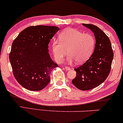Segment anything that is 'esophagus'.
Instances as JSON below:
<instances>
[{
	"label": "esophagus",
	"mask_w": 123,
	"mask_h": 123,
	"mask_svg": "<svg viewBox=\"0 0 123 123\" xmlns=\"http://www.w3.org/2000/svg\"><path fill=\"white\" fill-rule=\"evenodd\" d=\"M65 69H66V70H69V69H70L71 68H70V67H69L65 66Z\"/></svg>",
	"instance_id": "34e87169"
}]
</instances>
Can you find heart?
<instances>
[{"mask_svg":"<svg viewBox=\"0 0 123 123\" xmlns=\"http://www.w3.org/2000/svg\"><path fill=\"white\" fill-rule=\"evenodd\" d=\"M58 39L52 43L53 55L58 62H62L68 49V61L72 62L76 60L77 63H83L91 57L96 45L92 35L72 28L63 30Z\"/></svg>","mask_w":123,"mask_h":123,"instance_id":"heart-1","label":"heart"}]
</instances>
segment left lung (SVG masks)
Masks as SVG:
<instances>
[{"label":"left lung","mask_w":123,"mask_h":123,"mask_svg":"<svg viewBox=\"0 0 123 123\" xmlns=\"http://www.w3.org/2000/svg\"><path fill=\"white\" fill-rule=\"evenodd\" d=\"M94 33L96 45L94 52L85 63L75 68L76 77L72 83L82 91L93 89L103 83L111 71L114 54L111 41L96 25L83 24Z\"/></svg>","instance_id":"obj_1"}]
</instances>
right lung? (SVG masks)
<instances>
[{
	"mask_svg": "<svg viewBox=\"0 0 123 123\" xmlns=\"http://www.w3.org/2000/svg\"><path fill=\"white\" fill-rule=\"evenodd\" d=\"M59 27L37 25L27 27L12 43L9 60L12 72L20 85L38 91L50 81L51 71L58 67L49 54V43Z\"/></svg>",
	"mask_w": 123,
	"mask_h": 123,
	"instance_id": "obj_1",
	"label": "right lung"
}]
</instances>
